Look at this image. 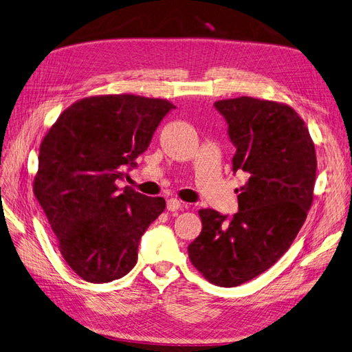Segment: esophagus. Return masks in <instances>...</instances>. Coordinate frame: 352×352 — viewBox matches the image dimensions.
I'll list each match as a JSON object with an SVG mask.
<instances>
[{
  "instance_id": "esophagus-1",
  "label": "esophagus",
  "mask_w": 352,
  "mask_h": 352,
  "mask_svg": "<svg viewBox=\"0 0 352 352\" xmlns=\"http://www.w3.org/2000/svg\"><path fill=\"white\" fill-rule=\"evenodd\" d=\"M184 206V204L179 201V199H177V198H170V199H168V202H166V208L169 210V211H177V210H179Z\"/></svg>"
}]
</instances>
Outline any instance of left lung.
<instances>
[{
    "instance_id": "left-lung-1",
    "label": "left lung",
    "mask_w": 352,
    "mask_h": 352,
    "mask_svg": "<svg viewBox=\"0 0 352 352\" xmlns=\"http://www.w3.org/2000/svg\"><path fill=\"white\" fill-rule=\"evenodd\" d=\"M244 170L239 211L199 210L202 231L189 244L192 265L217 287H239L272 267L296 240L314 201L316 153L303 118L289 104L241 96L217 100Z\"/></svg>"
}]
</instances>
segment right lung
<instances>
[{
	"label": "right lung",
	"instance_id": "1",
	"mask_svg": "<svg viewBox=\"0 0 352 352\" xmlns=\"http://www.w3.org/2000/svg\"><path fill=\"white\" fill-rule=\"evenodd\" d=\"M175 106L136 94L89 96L70 104L40 144L32 192L56 236L65 263L84 280L126 276L138 244L166 207L117 179L151 142Z\"/></svg>",
	"mask_w": 352,
	"mask_h": 352
}]
</instances>
